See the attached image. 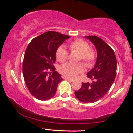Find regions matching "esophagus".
Listing matches in <instances>:
<instances>
[{
	"instance_id": "esophagus-1",
	"label": "esophagus",
	"mask_w": 133,
	"mask_h": 133,
	"mask_svg": "<svg viewBox=\"0 0 133 133\" xmlns=\"http://www.w3.org/2000/svg\"><path fill=\"white\" fill-rule=\"evenodd\" d=\"M64 79H65V80L68 81H69V82H72L73 81H74L73 79H72L71 78H68V77H64Z\"/></svg>"
}]
</instances>
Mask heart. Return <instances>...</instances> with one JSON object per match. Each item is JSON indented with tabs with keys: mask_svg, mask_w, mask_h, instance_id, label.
I'll use <instances>...</instances> for the list:
<instances>
[{
	"mask_svg": "<svg viewBox=\"0 0 133 133\" xmlns=\"http://www.w3.org/2000/svg\"><path fill=\"white\" fill-rule=\"evenodd\" d=\"M71 51H77L80 53L78 61H82L86 67H91L96 59V53L90 48L89 44L82 39H76L69 44ZM69 52L64 46H61L56 51V57L61 62H64L68 59ZM84 71L83 65L81 63L68 62L62 65L60 69L61 73L65 77L75 78L79 74Z\"/></svg>",
	"mask_w": 133,
	"mask_h": 133,
	"instance_id": "1",
	"label": "heart"
}]
</instances>
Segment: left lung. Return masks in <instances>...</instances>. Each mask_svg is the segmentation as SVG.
Instances as JSON below:
<instances>
[{
  "instance_id": "left-lung-1",
  "label": "left lung",
  "mask_w": 133,
  "mask_h": 133,
  "mask_svg": "<svg viewBox=\"0 0 133 133\" xmlns=\"http://www.w3.org/2000/svg\"><path fill=\"white\" fill-rule=\"evenodd\" d=\"M92 42L97 53L96 64L87 73L91 83H82L81 88L75 91L77 99L84 103H92L99 100L109 91L116 74L117 61L112 48L97 36L85 37Z\"/></svg>"
}]
</instances>
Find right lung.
<instances>
[{"instance_id":"add662e5","label":"right lung","mask_w":133,"mask_h":133,"mask_svg":"<svg viewBox=\"0 0 133 133\" xmlns=\"http://www.w3.org/2000/svg\"><path fill=\"white\" fill-rule=\"evenodd\" d=\"M69 37L49 31L34 38L29 44L23 61V76L29 92L37 99H50L56 94L62 80L54 66L56 51Z\"/></svg>"}]
</instances>
